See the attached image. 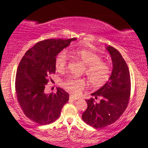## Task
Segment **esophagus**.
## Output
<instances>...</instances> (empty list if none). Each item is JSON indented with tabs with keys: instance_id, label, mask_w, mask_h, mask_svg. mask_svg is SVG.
I'll return each instance as SVG.
<instances>
[{
	"instance_id": "34e87169",
	"label": "esophagus",
	"mask_w": 148,
	"mask_h": 148,
	"mask_svg": "<svg viewBox=\"0 0 148 148\" xmlns=\"http://www.w3.org/2000/svg\"><path fill=\"white\" fill-rule=\"evenodd\" d=\"M69 98H70V99H72V100H78L79 99V97L74 96V95H70V96H69Z\"/></svg>"
}]
</instances>
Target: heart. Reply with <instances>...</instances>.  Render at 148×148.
I'll list each match as a JSON object with an SVG mask.
<instances>
[{
  "instance_id": "b5f03b06",
  "label": "heart",
  "mask_w": 148,
  "mask_h": 148,
  "mask_svg": "<svg viewBox=\"0 0 148 148\" xmlns=\"http://www.w3.org/2000/svg\"><path fill=\"white\" fill-rule=\"evenodd\" d=\"M69 53L79 59L86 67V74L90 83L94 86H101L106 84L111 76V68L101 57L96 53L85 49H69ZM67 63V54L62 51L57 55L55 60L56 68L62 71ZM62 87L74 93H79L86 85V81L81 78L69 76L61 83Z\"/></svg>"
}]
</instances>
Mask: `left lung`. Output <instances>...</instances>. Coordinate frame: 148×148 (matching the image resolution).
Masks as SVG:
<instances>
[{
  "label": "left lung",
  "mask_w": 148,
  "mask_h": 148,
  "mask_svg": "<svg viewBox=\"0 0 148 148\" xmlns=\"http://www.w3.org/2000/svg\"><path fill=\"white\" fill-rule=\"evenodd\" d=\"M111 56L113 69L108 81L102 87L91 93L94 99L86 100L88 108L82 114L83 120L95 128H101L115 123L126 109L131 90L130 74L128 66L117 49L106 46Z\"/></svg>",
  "instance_id": "8db88e82"
}]
</instances>
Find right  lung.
<instances>
[{
	"label": "right lung",
	"mask_w": 148,
	"mask_h": 148,
	"mask_svg": "<svg viewBox=\"0 0 148 148\" xmlns=\"http://www.w3.org/2000/svg\"><path fill=\"white\" fill-rule=\"evenodd\" d=\"M76 38L39 42L22 58L16 72V96L24 114L39 125H48L59 118L69 95L60 88L46 94L49 76L55 74L58 54Z\"/></svg>",
	"instance_id": "1"
}]
</instances>
